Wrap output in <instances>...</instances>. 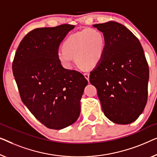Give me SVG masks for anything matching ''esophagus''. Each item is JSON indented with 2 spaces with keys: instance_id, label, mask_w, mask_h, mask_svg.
I'll return each instance as SVG.
<instances>
[{
  "instance_id": "1",
  "label": "esophagus",
  "mask_w": 157,
  "mask_h": 157,
  "mask_svg": "<svg viewBox=\"0 0 157 157\" xmlns=\"http://www.w3.org/2000/svg\"><path fill=\"white\" fill-rule=\"evenodd\" d=\"M84 76H85V78L87 79V80H89L90 79V74L87 73V72H85V73L83 74Z\"/></svg>"
}]
</instances>
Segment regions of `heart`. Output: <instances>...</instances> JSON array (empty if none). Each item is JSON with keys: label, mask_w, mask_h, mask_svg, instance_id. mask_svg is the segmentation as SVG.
I'll use <instances>...</instances> for the list:
<instances>
[{"label": "heart", "mask_w": 157, "mask_h": 157, "mask_svg": "<svg viewBox=\"0 0 157 157\" xmlns=\"http://www.w3.org/2000/svg\"><path fill=\"white\" fill-rule=\"evenodd\" d=\"M106 40L100 30L89 28L70 35L63 44L57 58L67 69L72 67V59L79 67L90 69L100 63L105 54Z\"/></svg>", "instance_id": "heart-1"}]
</instances>
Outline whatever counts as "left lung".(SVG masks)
Returning a JSON list of instances; mask_svg holds the SVG:
<instances>
[{"label":"left lung","instance_id":"8db88e82","mask_svg":"<svg viewBox=\"0 0 157 157\" xmlns=\"http://www.w3.org/2000/svg\"><path fill=\"white\" fill-rule=\"evenodd\" d=\"M106 40L104 56L90 72L101 109L110 121L127 124L137 119L147 101L149 67L135 35L114 21L93 25Z\"/></svg>","mask_w":157,"mask_h":157}]
</instances>
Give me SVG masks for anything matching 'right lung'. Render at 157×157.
I'll use <instances>...</instances> for the list:
<instances>
[{"instance_id":"obj_1","label":"right lung","mask_w":157,"mask_h":157,"mask_svg":"<svg viewBox=\"0 0 157 157\" xmlns=\"http://www.w3.org/2000/svg\"><path fill=\"white\" fill-rule=\"evenodd\" d=\"M75 25L31 30L15 52L12 69L21 100L39 122L61 129L75 122L87 80L64 68L57 58L59 44Z\"/></svg>"}]
</instances>
